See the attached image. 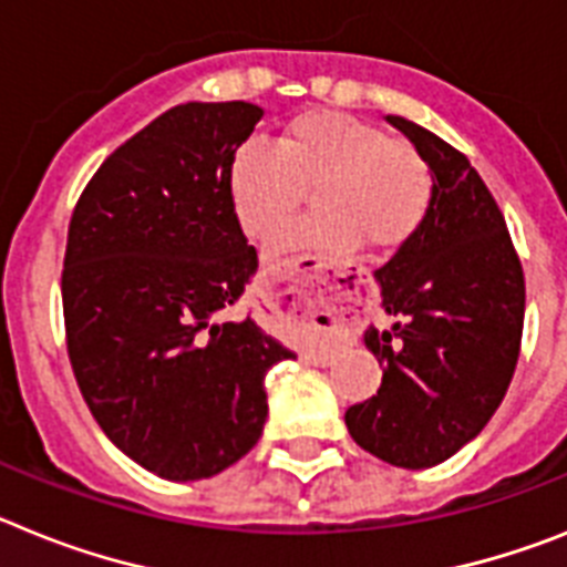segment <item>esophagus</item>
I'll list each match as a JSON object with an SVG mask.
<instances>
[{"instance_id":"obj_1","label":"esophagus","mask_w":567,"mask_h":567,"mask_svg":"<svg viewBox=\"0 0 567 567\" xmlns=\"http://www.w3.org/2000/svg\"><path fill=\"white\" fill-rule=\"evenodd\" d=\"M302 293H305V290H297V297H293V305H297L299 311H302L305 317H317V313H322V311H319V305L305 302L308 297H302ZM328 317H331V313H328Z\"/></svg>"}]
</instances>
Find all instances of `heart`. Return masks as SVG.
Wrapping results in <instances>:
<instances>
[{
  "label": "heart",
  "instance_id": "1",
  "mask_svg": "<svg viewBox=\"0 0 567 567\" xmlns=\"http://www.w3.org/2000/svg\"><path fill=\"white\" fill-rule=\"evenodd\" d=\"M317 190L322 214L274 239L270 254L311 248L373 250L405 245L431 208V167L416 147L339 111H305L274 145L248 142L228 167V196L243 230L254 239L277 234Z\"/></svg>",
  "mask_w": 567,
  "mask_h": 567
}]
</instances>
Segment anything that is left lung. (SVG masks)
<instances>
[{
  "instance_id": "8db88e82",
  "label": "left lung",
  "mask_w": 567,
  "mask_h": 567,
  "mask_svg": "<svg viewBox=\"0 0 567 567\" xmlns=\"http://www.w3.org/2000/svg\"><path fill=\"white\" fill-rule=\"evenodd\" d=\"M431 167L420 230L373 274L391 331L368 328L377 396L344 411L353 442L396 467H431L488 425L508 391L525 322V277L505 216L465 154L388 116Z\"/></svg>"
}]
</instances>
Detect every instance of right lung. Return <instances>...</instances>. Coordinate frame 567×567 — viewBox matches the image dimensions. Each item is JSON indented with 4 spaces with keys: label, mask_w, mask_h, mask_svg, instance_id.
I'll return each instance as SVG.
<instances>
[{
    "label": "right lung",
    "mask_w": 567,
    "mask_h": 567,
    "mask_svg": "<svg viewBox=\"0 0 567 567\" xmlns=\"http://www.w3.org/2000/svg\"><path fill=\"white\" fill-rule=\"evenodd\" d=\"M259 120L250 102L171 107L102 162L68 228L73 377L107 440L162 480L243 460L268 420L265 377L293 359L228 317L256 270L228 167Z\"/></svg>",
    "instance_id": "right-lung-1"
}]
</instances>
